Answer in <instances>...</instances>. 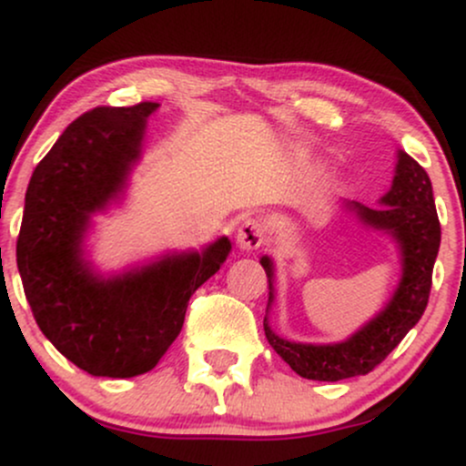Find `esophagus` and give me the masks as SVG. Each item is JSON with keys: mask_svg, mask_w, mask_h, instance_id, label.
Returning <instances> with one entry per match:
<instances>
[{"mask_svg": "<svg viewBox=\"0 0 466 466\" xmlns=\"http://www.w3.org/2000/svg\"><path fill=\"white\" fill-rule=\"evenodd\" d=\"M267 240V226L263 218L248 217L237 228V245L245 251H254L263 248Z\"/></svg>", "mask_w": 466, "mask_h": 466, "instance_id": "1", "label": "esophagus"}]
</instances>
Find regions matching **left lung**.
<instances>
[{
  "mask_svg": "<svg viewBox=\"0 0 466 466\" xmlns=\"http://www.w3.org/2000/svg\"><path fill=\"white\" fill-rule=\"evenodd\" d=\"M366 228L392 237L400 256V280L392 298L374 318L368 319L344 341L333 344H302L276 335L265 315V335L271 349L304 379L313 381H341L349 377L368 374L400 344L410 329H414L430 300L431 271L441 248V223H438L434 190L425 168L405 151L397 153L392 186L379 199L377 208L344 201ZM269 280V313L274 302V260L260 258Z\"/></svg>",
  "mask_w": 466,
  "mask_h": 466,
  "instance_id": "8db88e82",
  "label": "left lung"
}]
</instances>
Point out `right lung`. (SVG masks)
I'll use <instances>...</instances> for the list:
<instances>
[{"label":"right lung","instance_id":"right-lung-1","mask_svg":"<svg viewBox=\"0 0 466 466\" xmlns=\"http://www.w3.org/2000/svg\"><path fill=\"white\" fill-rule=\"evenodd\" d=\"M157 103L96 106L63 131L32 173L17 267L41 333L80 370L129 379L153 370L177 339L192 293L226 263L232 243L168 251L103 276L85 256L92 217L117 203L140 162Z\"/></svg>","mask_w":466,"mask_h":466}]
</instances>
